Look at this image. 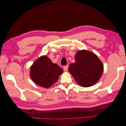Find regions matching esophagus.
<instances>
[{
    "label": "esophagus",
    "instance_id": "1",
    "mask_svg": "<svg viewBox=\"0 0 126 126\" xmlns=\"http://www.w3.org/2000/svg\"><path fill=\"white\" fill-rule=\"evenodd\" d=\"M68 65H66V66H63V70L64 71H67L68 70Z\"/></svg>",
    "mask_w": 126,
    "mask_h": 126
}]
</instances>
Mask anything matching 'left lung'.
<instances>
[{
  "label": "left lung",
  "mask_w": 126,
  "mask_h": 126,
  "mask_svg": "<svg viewBox=\"0 0 126 126\" xmlns=\"http://www.w3.org/2000/svg\"><path fill=\"white\" fill-rule=\"evenodd\" d=\"M75 63L70 64L68 70L79 85L90 87L96 83L102 76L104 65L94 52L86 50L78 51Z\"/></svg>",
  "instance_id": "left-lung-1"
}]
</instances>
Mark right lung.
<instances>
[{
	"instance_id": "add662e5",
	"label": "right lung",
	"mask_w": 126,
	"mask_h": 126,
	"mask_svg": "<svg viewBox=\"0 0 126 126\" xmlns=\"http://www.w3.org/2000/svg\"><path fill=\"white\" fill-rule=\"evenodd\" d=\"M63 72L62 68L44 55L38 58L30 67V76L36 84L48 88L57 81Z\"/></svg>"
}]
</instances>
